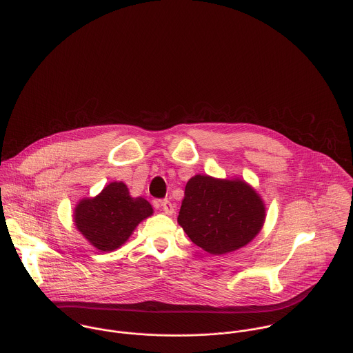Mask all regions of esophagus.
I'll return each instance as SVG.
<instances>
[{"mask_svg": "<svg viewBox=\"0 0 353 353\" xmlns=\"http://www.w3.org/2000/svg\"><path fill=\"white\" fill-rule=\"evenodd\" d=\"M161 206H162V210H163L165 214H169V216H170V214L174 213V206H173V203L169 202L168 199L162 201V202H161Z\"/></svg>", "mask_w": 353, "mask_h": 353, "instance_id": "34e87169", "label": "esophagus"}]
</instances>
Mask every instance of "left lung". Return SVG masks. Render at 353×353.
Returning <instances> with one entry per match:
<instances>
[{"mask_svg": "<svg viewBox=\"0 0 353 353\" xmlns=\"http://www.w3.org/2000/svg\"><path fill=\"white\" fill-rule=\"evenodd\" d=\"M264 221V201L250 184L208 174H195L188 180L177 217L188 238L214 256L250 243Z\"/></svg>", "mask_w": 353, "mask_h": 353, "instance_id": "1", "label": "left lung"}]
</instances>
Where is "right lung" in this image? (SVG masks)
<instances>
[{"label":"right lung","instance_id":"right-lung-1","mask_svg":"<svg viewBox=\"0 0 353 353\" xmlns=\"http://www.w3.org/2000/svg\"><path fill=\"white\" fill-rule=\"evenodd\" d=\"M152 213L148 201L130 196L125 183L112 181L99 195L81 199L72 219L77 230L93 248L112 252L121 248L136 227Z\"/></svg>","mask_w":353,"mask_h":353}]
</instances>
